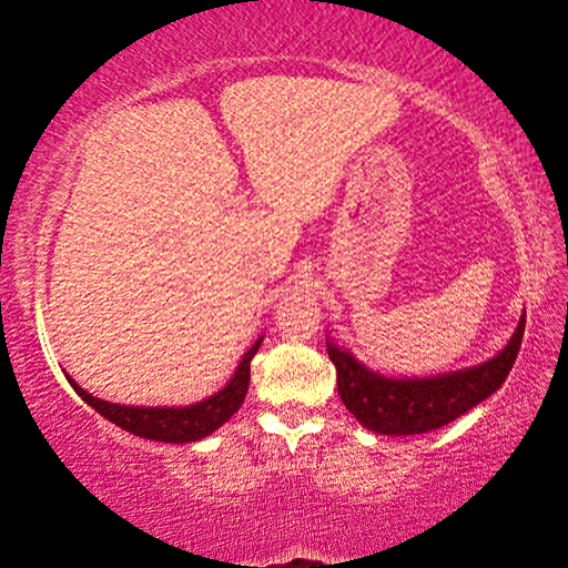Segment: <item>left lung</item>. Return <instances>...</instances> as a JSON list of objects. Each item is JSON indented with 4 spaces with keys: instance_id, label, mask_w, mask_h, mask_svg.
I'll use <instances>...</instances> for the list:
<instances>
[{
    "instance_id": "1",
    "label": "left lung",
    "mask_w": 568,
    "mask_h": 568,
    "mask_svg": "<svg viewBox=\"0 0 568 568\" xmlns=\"http://www.w3.org/2000/svg\"><path fill=\"white\" fill-rule=\"evenodd\" d=\"M526 328V313L518 321L506 348L494 358L430 378H388L365 368L348 348L328 343V355L338 373V396L361 426L383 436H416L436 430L464 416L501 388L514 368Z\"/></svg>"
}]
</instances>
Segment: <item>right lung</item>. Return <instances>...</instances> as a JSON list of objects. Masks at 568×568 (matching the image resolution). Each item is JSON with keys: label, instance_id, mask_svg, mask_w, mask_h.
Segmentation results:
<instances>
[{"label": "right lung", "instance_id": "1", "mask_svg": "<svg viewBox=\"0 0 568 568\" xmlns=\"http://www.w3.org/2000/svg\"><path fill=\"white\" fill-rule=\"evenodd\" d=\"M263 338H257L253 343L243 361H240L235 376L227 381V386L223 390H217L215 396H210L200 403H192V406L185 408H145V406H120V403H110V400H100L94 398L92 393L82 390L77 386L74 378L67 376L70 386L77 390L88 406L112 420L114 426H120L124 430H130L132 436L140 438H150V440H162V444H192V440H200L213 434L215 428L223 426V423L237 413V408L243 406L245 393H247V383H250V361L261 348Z\"/></svg>", "mask_w": 568, "mask_h": 568}]
</instances>
